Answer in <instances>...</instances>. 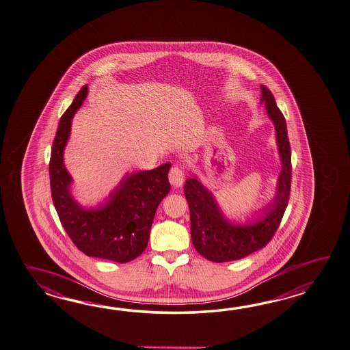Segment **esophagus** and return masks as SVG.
<instances>
[{"mask_svg":"<svg viewBox=\"0 0 350 350\" xmlns=\"http://www.w3.org/2000/svg\"><path fill=\"white\" fill-rule=\"evenodd\" d=\"M170 180L174 187L182 186V183L185 180V172L179 165L172 167V170L170 171Z\"/></svg>","mask_w":350,"mask_h":350,"instance_id":"obj_1","label":"esophagus"}]
</instances>
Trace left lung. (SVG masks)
I'll use <instances>...</instances> for the list:
<instances>
[{"label":"left lung","instance_id":"1","mask_svg":"<svg viewBox=\"0 0 350 350\" xmlns=\"http://www.w3.org/2000/svg\"><path fill=\"white\" fill-rule=\"evenodd\" d=\"M261 103L276 129L282 170L279 176L276 196L269 206L260 211L258 219L249 225H233L222 215L208 189L197 178H188L185 185L189 215L191 237L200 255L213 262H227L249 256L265 247L279 228L286 210L291 188V149L288 143L286 120L278 108L271 92L261 85Z\"/></svg>","mask_w":350,"mask_h":350}]
</instances>
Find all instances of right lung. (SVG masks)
I'll use <instances>...</instances> for the list:
<instances>
[{
    "instance_id": "1",
    "label": "right lung",
    "mask_w": 350,
    "mask_h": 350,
    "mask_svg": "<svg viewBox=\"0 0 350 350\" xmlns=\"http://www.w3.org/2000/svg\"><path fill=\"white\" fill-rule=\"evenodd\" d=\"M88 95L84 85L62 114L49 163L51 197L71 241L86 256L124 264L146 250L157 207L171 191V163L126 176L98 210H85L72 200L70 174L62 154L70 134L71 119Z\"/></svg>"
}]
</instances>
